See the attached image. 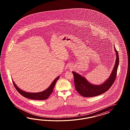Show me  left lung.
<instances>
[{"label":"left lung","instance_id":"obj_1","mask_svg":"<svg viewBox=\"0 0 130 130\" xmlns=\"http://www.w3.org/2000/svg\"><path fill=\"white\" fill-rule=\"evenodd\" d=\"M114 47L116 55L115 65L110 77L103 83L100 85L91 84L82 75L74 71H72L74 78L75 89L79 92V94L83 96V97H92L102 94L108 91L114 83L116 77L119 63L118 51H116L115 45H114Z\"/></svg>","mask_w":130,"mask_h":130}]
</instances>
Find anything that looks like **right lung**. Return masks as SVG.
<instances>
[{
    "label": "right lung",
    "mask_w": 130,
    "mask_h": 130,
    "mask_svg": "<svg viewBox=\"0 0 130 130\" xmlns=\"http://www.w3.org/2000/svg\"><path fill=\"white\" fill-rule=\"evenodd\" d=\"M60 76H58L53 80V82L52 83L51 85L47 88L46 90L45 91L39 92H35V93H31L26 92L25 91H22L16 85V84L13 80V83L15 87L16 88V90L20 93V94L22 95L24 97L32 99V100H45L46 99L48 98L50 95H51L52 92L53 91L54 87L55 86V84L58 80V79H59Z\"/></svg>",
    "instance_id": "add662e5"
}]
</instances>
